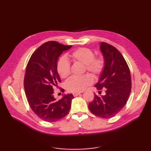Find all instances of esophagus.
<instances>
[{
	"label": "esophagus",
	"mask_w": 151,
	"mask_h": 151,
	"mask_svg": "<svg viewBox=\"0 0 151 151\" xmlns=\"http://www.w3.org/2000/svg\"><path fill=\"white\" fill-rule=\"evenodd\" d=\"M81 92H73V95H74V97H76V96L78 95L79 94H81Z\"/></svg>",
	"instance_id": "34e87169"
}]
</instances>
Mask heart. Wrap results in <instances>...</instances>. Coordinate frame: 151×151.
Segmentation results:
<instances>
[{
    "label": "heart",
    "mask_w": 151,
    "mask_h": 151,
    "mask_svg": "<svg viewBox=\"0 0 151 151\" xmlns=\"http://www.w3.org/2000/svg\"><path fill=\"white\" fill-rule=\"evenodd\" d=\"M69 59L75 63L84 65V71L90 73L95 78H97L103 73L105 68V59L103 56H95V53L88 48L81 47L69 54ZM56 70L61 78H66L70 74V67L65 58L62 57L56 63ZM93 77L86 74L81 77H71L65 82V88L70 92H80L91 85Z\"/></svg>",
    "instance_id": "heart-1"
}]
</instances>
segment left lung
I'll return each mask as SVG.
<instances>
[{"label": "left lung", "mask_w": 151, "mask_h": 151, "mask_svg": "<svg viewBox=\"0 0 151 151\" xmlns=\"http://www.w3.org/2000/svg\"><path fill=\"white\" fill-rule=\"evenodd\" d=\"M100 49L105 59V68L95 86L99 94L102 89L105 94L95 93L88 108L96 116L107 119L115 116L127 104L132 82L129 67L119 51L105 42L101 43Z\"/></svg>", "instance_id": "8db88e82"}]
</instances>
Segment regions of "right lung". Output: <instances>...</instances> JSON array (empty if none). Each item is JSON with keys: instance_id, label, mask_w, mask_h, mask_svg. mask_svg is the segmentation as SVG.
<instances>
[{"instance_id": "1", "label": "right lung", "mask_w": 151, "mask_h": 151, "mask_svg": "<svg viewBox=\"0 0 151 151\" xmlns=\"http://www.w3.org/2000/svg\"><path fill=\"white\" fill-rule=\"evenodd\" d=\"M71 47L47 41L32 54L28 62L24 78L25 94L32 110L43 121H58L69 112L73 94L65 95L56 101L53 88L61 82L56 70L58 59Z\"/></svg>"}]
</instances>
